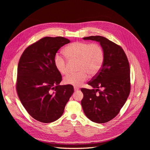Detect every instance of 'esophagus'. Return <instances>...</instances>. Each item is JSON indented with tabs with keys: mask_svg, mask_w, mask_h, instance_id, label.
<instances>
[{
	"mask_svg": "<svg viewBox=\"0 0 150 150\" xmlns=\"http://www.w3.org/2000/svg\"><path fill=\"white\" fill-rule=\"evenodd\" d=\"M79 90V88L77 87H74V91H78Z\"/></svg>",
	"mask_w": 150,
	"mask_h": 150,
	"instance_id": "obj_1",
	"label": "esophagus"
}]
</instances>
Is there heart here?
<instances>
[{
  "label": "heart",
  "mask_w": 150,
  "mask_h": 150,
  "mask_svg": "<svg viewBox=\"0 0 150 150\" xmlns=\"http://www.w3.org/2000/svg\"><path fill=\"white\" fill-rule=\"evenodd\" d=\"M64 54L68 59L78 60V72L69 74L63 79L66 85L79 87L90 76L97 75L100 71L104 62V52L98 44H90L83 41H76L64 49ZM56 70L62 75L67 73V59L63 55L56 53L53 59Z\"/></svg>",
  "instance_id": "obj_1"
}]
</instances>
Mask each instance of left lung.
I'll return each mask as SVG.
<instances>
[{
    "label": "left lung",
    "instance_id": "8db88e82",
    "mask_svg": "<svg viewBox=\"0 0 150 150\" xmlns=\"http://www.w3.org/2000/svg\"><path fill=\"white\" fill-rule=\"evenodd\" d=\"M83 39L98 42L104 57L101 70L88 83L93 89H81L83 94L81 105L90 120L97 123H106L117 116L129 96V62L122 48L105 37L97 35Z\"/></svg>",
    "mask_w": 150,
    "mask_h": 150
}]
</instances>
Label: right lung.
I'll return each instance as SVG.
<instances>
[{
	"label": "right lung",
	"instance_id": "add662e5",
	"mask_svg": "<svg viewBox=\"0 0 150 150\" xmlns=\"http://www.w3.org/2000/svg\"><path fill=\"white\" fill-rule=\"evenodd\" d=\"M70 42L62 37H44L28 46L19 59L17 93L27 112L39 122L60 118L74 93L72 85H59L62 75L53 63L58 50Z\"/></svg>",
	"mask_w": 150,
	"mask_h": 150
}]
</instances>
